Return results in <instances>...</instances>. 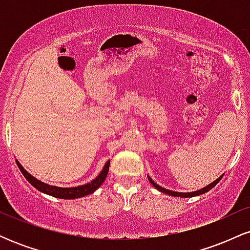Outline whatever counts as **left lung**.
<instances>
[{
  "label": "left lung",
  "instance_id": "1",
  "mask_svg": "<svg viewBox=\"0 0 250 250\" xmlns=\"http://www.w3.org/2000/svg\"><path fill=\"white\" fill-rule=\"evenodd\" d=\"M222 176H223V174L221 175V176L219 177V179H216V180H215V181H213V182H211L210 185H208L207 187H203L202 189H199V190H196V191H190V193H179V191L168 190V189L163 188V187H161V186H159V185H157V183H155L154 181L151 180V177H150V176H148V180H149V182H150L151 185H153L154 187L157 189V190H160V191H161V193H165V194H167V195H170V196H175V197H194V196H199V195H201V194H205V193H207V191L210 190L211 188H214L215 186H216L217 183L220 182L221 179H222Z\"/></svg>",
  "mask_w": 250,
  "mask_h": 250
}]
</instances>
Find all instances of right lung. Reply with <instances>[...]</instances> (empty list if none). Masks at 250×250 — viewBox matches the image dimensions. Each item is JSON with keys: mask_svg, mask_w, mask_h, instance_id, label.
Returning a JSON list of instances; mask_svg holds the SVG:
<instances>
[{"mask_svg": "<svg viewBox=\"0 0 250 250\" xmlns=\"http://www.w3.org/2000/svg\"><path fill=\"white\" fill-rule=\"evenodd\" d=\"M16 163H17V167H19L20 170H21V173L23 174V176L28 180V182H29L31 186H34L37 190L42 191V193L44 194L50 195V196L57 197V199L74 200V199H80V197H83V196H87V195H90L91 193H94L97 188L101 187V185L104 182L105 177H107L108 175L110 160L107 161L101 173L97 175V177H95L93 181H90L89 183H85V185L77 186V187H71V188H62V187H56V186L47 185V183L37 180L36 177L31 176V175L28 173L23 167H22V165L17 161V160H16Z\"/></svg>", "mask_w": 250, "mask_h": 250, "instance_id": "right-lung-1", "label": "right lung"}]
</instances>
